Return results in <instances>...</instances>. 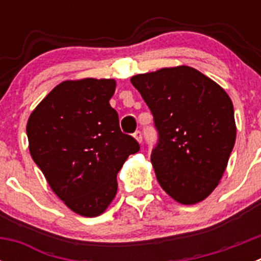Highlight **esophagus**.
Returning a JSON list of instances; mask_svg holds the SVG:
<instances>
[{"label": "esophagus", "instance_id": "obj_1", "mask_svg": "<svg viewBox=\"0 0 261 261\" xmlns=\"http://www.w3.org/2000/svg\"><path fill=\"white\" fill-rule=\"evenodd\" d=\"M133 136H135L136 140H137V141L141 144V142H142V132H141V130H136L135 135H133Z\"/></svg>", "mask_w": 261, "mask_h": 261}]
</instances>
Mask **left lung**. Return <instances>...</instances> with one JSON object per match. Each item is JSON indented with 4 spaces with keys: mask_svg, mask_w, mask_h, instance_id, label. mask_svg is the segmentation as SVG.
<instances>
[{
    "mask_svg": "<svg viewBox=\"0 0 261 261\" xmlns=\"http://www.w3.org/2000/svg\"><path fill=\"white\" fill-rule=\"evenodd\" d=\"M153 115L151 163L163 190L196 204L218 186L235 144L234 107L225 90L190 66L130 78Z\"/></svg>",
    "mask_w": 261,
    "mask_h": 261,
    "instance_id": "left-lung-1",
    "label": "left lung"
}]
</instances>
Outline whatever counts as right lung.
Here are the masks:
<instances>
[{
  "instance_id": "1",
  "label": "right lung",
  "mask_w": 261,
  "mask_h": 261,
  "mask_svg": "<svg viewBox=\"0 0 261 261\" xmlns=\"http://www.w3.org/2000/svg\"><path fill=\"white\" fill-rule=\"evenodd\" d=\"M115 87L114 80L61 82L27 123L34 162L66 206L85 217L106 211L117 192V172L140 150L110 106Z\"/></svg>"
}]
</instances>
